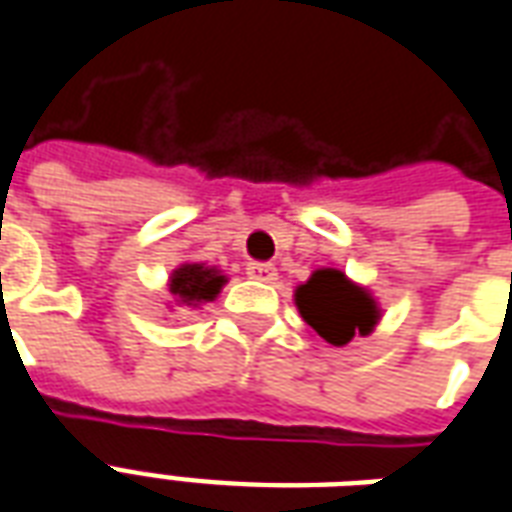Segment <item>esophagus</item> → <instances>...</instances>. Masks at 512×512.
Here are the masks:
<instances>
[{
	"label": "esophagus",
	"instance_id": "esophagus-1",
	"mask_svg": "<svg viewBox=\"0 0 512 512\" xmlns=\"http://www.w3.org/2000/svg\"><path fill=\"white\" fill-rule=\"evenodd\" d=\"M246 274H249V279H257V282H274L276 268L271 263H249Z\"/></svg>",
	"mask_w": 512,
	"mask_h": 512
}]
</instances>
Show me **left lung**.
Wrapping results in <instances>:
<instances>
[{"label": "left lung", "instance_id": "obj_1", "mask_svg": "<svg viewBox=\"0 0 512 512\" xmlns=\"http://www.w3.org/2000/svg\"><path fill=\"white\" fill-rule=\"evenodd\" d=\"M295 304L317 336L333 347L347 344L355 333H369L377 323L372 298L336 268L314 271L312 279L295 290Z\"/></svg>", "mask_w": 512, "mask_h": 512}]
</instances>
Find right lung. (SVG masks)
I'll use <instances>...</instances> for the list:
<instances>
[{"instance_id": "obj_1", "label": "right lung", "mask_w": 512, "mask_h": 512, "mask_svg": "<svg viewBox=\"0 0 512 512\" xmlns=\"http://www.w3.org/2000/svg\"><path fill=\"white\" fill-rule=\"evenodd\" d=\"M222 285H225V276L217 274L214 268L187 263V266L176 268L170 276V295L179 306L198 309L200 304L214 301Z\"/></svg>"}]
</instances>
